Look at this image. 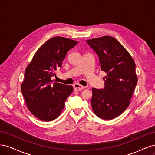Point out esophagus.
Wrapping results in <instances>:
<instances>
[{
	"mask_svg": "<svg viewBox=\"0 0 155 155\" xmlns=\"http://www.w3.org/2000/svg\"><path fill=\"white\" fill-rule=\"evenodd\" d=\"M74 88L75 91H81L82 89L85 88V87H83V86H82L81 85H79V84L76 83V84H74Z\"/></svg>",
	"mask_w": 155,
	"mask_h": 155,
	"instance_id": "obj_1",
	"label": "esophagus"
}]
</instances>
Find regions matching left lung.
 Wrapping results in <instances>:
<instances>
[{"label": "left lung", "instance_id": "1", "mask_svg": "<svg viewBox=\"0 0 155 155\" xmlns=\"http://www.w3.org/2000/svg\"><path fill=\"white\" fill-rule=\"evenodd\" d=\"M99 58L101 70L107 75L104 89L92 88L91 105L104 120L120 116L128 107L138 82L136 65L129 53L114 37L104 36L87 40Z\"/></svg>", "mask_w": 155, "mask_h": 155}]
</instances>
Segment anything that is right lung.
Wrapping results in <instances>:
<instances>
[{"instance_id": "1", "label": "right lung", "mask_w": 155, "mask_h": 155, "mask_svg": "<svg viewBox=\"0 0 155 155\" xmlns=\"http://www.w3.org/2000/svg\"><path fill=\"white\" fill-rule=\"evenodd\" d=\"M78 43L65 37H52L36 51L26 68L21 91L29 110L42 121L57 118L73 91L71 85L56 83L51 78L61 67L68 51Z\"/></svg>"}]
</instances>
